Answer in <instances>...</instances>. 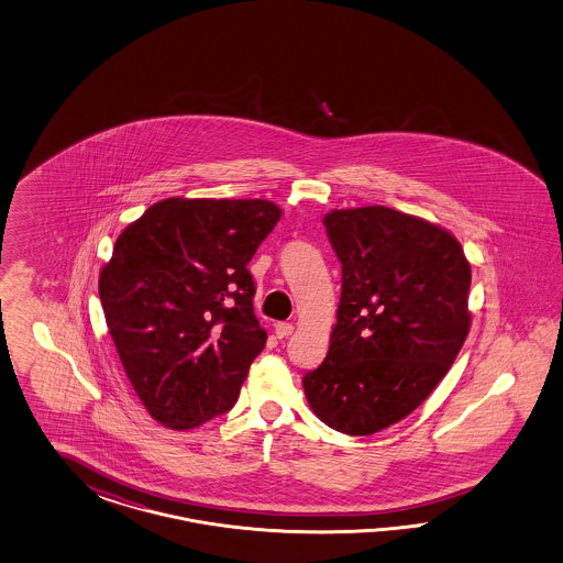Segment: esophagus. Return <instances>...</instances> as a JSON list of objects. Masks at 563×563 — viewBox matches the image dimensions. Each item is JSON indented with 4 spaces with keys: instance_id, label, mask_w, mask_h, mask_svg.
<instances>
[{
    "instance_id": "1",
    "label": "esophagus",
    "mask_w": 563,
    "mask_h": 563,
    "mask_svg": "<svg viewBox=\"0 0 563 563\" xmlns=\"http://www.w3.org/2000/svg\"><path fill=\"white\" fill-rule=\"evenodd\" d=\"M274 332H276L278 339H287V336L292 334V324H289V322H276L274 324Z\"/></svg>"
}]
</instances>
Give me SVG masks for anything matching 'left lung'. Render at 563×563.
I'll return each instance as SVG.
<instances>
[{"instance_id": "8db88e82", "label": "left lung", "mask_w": 563, "mask_h": 563, "mask_svg": "<svg viewBox=\"0 0 563 563\" xmlns=\"http://www.w3.org/2000/svg\"><path fill=\"white\" fill-rule=\"evenodd\" d=\"M324 227L342 266L341 303L328 355L303 388L325 426L372 435L417 409L461 353L471 266L448 231L386 206L332 210Z\"/></svg>"}]
</instances>
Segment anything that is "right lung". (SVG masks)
<instances>
[{"mask_svg": "<svg viewBox=\"0 0 563 563\" xmlns=\"http://www.w3.org/2000/svg\"><path fill=\"white\" fill-rule=\"evenodd\" d=\"M278 219L266 200L169 198L115 241L99 278L102 311L158 423L191 429L238 402L266 344L247 264Z\"/></svg>", "mask_w": 563, "mask_h": 563, "instance_id": "right-lung-1", "label": "right lung"}]
</instances>
